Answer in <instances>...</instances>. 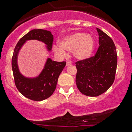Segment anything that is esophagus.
I'll return each instance as SVG.
<instances>
[{"label": "esophagus", "instance_id": "esophagus-1", "mask_svg": "<svg viewBox=\"0 0 132 132\" xmlns=\"http://www.w3.org/2000/svg\"><path fill=\"white\" fill-rule=\"evenodd\" d=\"M71 62H70V61H68L66 62V66H71Z\"/></svg>", "mask_w": 132, "mask_h": 132}]
</instances>
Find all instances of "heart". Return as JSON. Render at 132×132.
<instances>
[{"label": "heart", "mask_w": 132, "mask_h": 132, "mask_svg": "<svg viewBox=\"0 0 132 132\" xmlns=\"http://www.w3.org/2000/svg\"><path fill=\"white\" fill-rule=\"evenodd\" d=\"M59 46H54V51L60 56H64V50L72 52L73 55L78 60L87 59L94 51L95 42L93 37L83 32H77L64 37L59 43Z\"/></svg>", "instance_id": "b5f03b06"}]
</instances>
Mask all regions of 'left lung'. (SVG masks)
I'll use <instances>...</instances> for the list:
<instances>
[{
  "mask_svg": "<svg viewBox=\"0 0 132 132\" xmlns=\"http://www.w3.org/2000/svg\"><path fill=\"white\" fill-rule=\"evenodd\" d=\"M96 30L100 46L95 55L75 62L77 88L88 96H98L109 89L115 79L118 63L112 39L98 28Z\"/></svg>",
  "mask_w": 132,
  "mask_h": 132,
  "instance_id": "1",
  "label": "left lung"
}]
</instances>
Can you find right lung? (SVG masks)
Listing matches in <instances>:
<instances>
[{"label":"right lung","mask_w":132,"mask_h":132,"mask_svg":"<svg viewBox=\"0 0 132 132\" xmlns=\"http://www.w3.org/2000/svg\"><path fill=\"white\" fill-rule=\"evenodd\" d=\"M32 39L42 41L46 45L48 51H51L54 40L51 32L43 29H33L23 36L16 45L12 57V70L16 87L21 94L31 100L42 101L54 93L59 75L66 66V62H56L48 58L39 76L27 78L22 75L17 64L18 54L25 41Z\"/></svg>","instance_id":"add662e5"}]
</instances>
